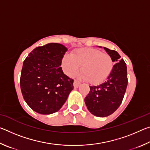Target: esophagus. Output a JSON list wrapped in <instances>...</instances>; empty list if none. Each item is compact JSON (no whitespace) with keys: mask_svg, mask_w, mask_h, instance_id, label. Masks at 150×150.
<instances>
[{"mask_svg":"<svg viewBox=\"0 0 150 150\" xmlns=\"http://www.w3.org/2000/svg\"><path fill=\"white\" fill-rule=\"evenodd\" d=\"M80 85H81V83L79 82V81H78L77 80H74V82H73V86H74L75 88L79 87Z\"/></svg>","mask_w":150,"mask_h":150,"instance_id":"1","label":"esophagus"}]
</instances>
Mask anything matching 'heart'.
Returning a JSON list of instances; mask_svg holds the SVG:
<instances>
[{"instance_id":"obj_1","label":"heart","mask_w":150,"mask_h":150,"mask_svg":"<svg viewBox=\"0 0 150 150\" xmlns=\"http://www.w3.org/2000/svg\"><path fill=\"white\" fill-rule=\"evenodd\" d=\"M62 68L66 74L72 76L82 65L81 77L91 84L103 82L112 71V57L107 53L93 48H80L71 55H65L62 59Z\"/></svg>"}]
</instances>
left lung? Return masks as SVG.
<instances>
[{
  "label": "left lung",
  "instance_id": "1",
  "mask_svg": "<svg viewBox=\"0 0 150 150\" xmlns=\"http://www.w3.org/2000/svg\"><path fill=\"white\" fill-rule=\"evenodd\" d=\"M116 63L107 79L97 86H91L90 91L85 98L88 110L98 117H106L117 110L125 94L128 77L125 62L115 50L104 47Z\"/></svg>",
  "mask_w": 150,
  "mask_h": 150
}]
</instances>
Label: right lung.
<instances>
[{
  "label": "right lung",
  "mask_w": 150,
  "mask_h": 150,
  "mask_svg": "<svg viewBox=\"0 0 150 150\" xmlns=\"http://www.w3.org/2000/svg\"><path fill=\"white\" fill-rule=\"evenodd\" d=\"M67 49L57 43L35 47L24 61L20 88L30 108L42 115H50L62 108L73 89V79L61 67Z\"/></svg>",
  "instance_id": "add662e5"
}]
</instances>
